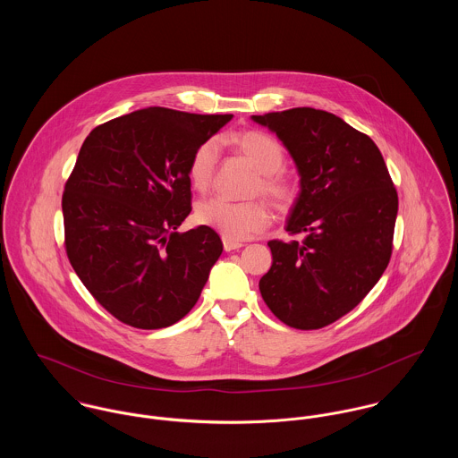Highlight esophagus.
I'll use <instances>...</instances> for the list:
<instances>
[{
    "label": "esophagus",
    "instance_id": "esophagus-1",
    "mask_svg": "<svg viewBox=\"0 0 458 458\" xmlns=\"http://www.w3.org/2000/svg\"><path fill=\"white\" fill-rule=\"evenodd\" d=\"M222 242H224V250H225V252L238 250V249H242V247H243V243H242V242H234V240H229V238H224Z\"/></svg>",
    "mask_w": 458,
    "mask_h": 458
}]
</instances>
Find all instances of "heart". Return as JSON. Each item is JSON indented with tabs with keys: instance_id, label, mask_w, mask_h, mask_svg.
<instances>
[{
	"instance_id": "obj_1",
	"label": "heart",
	"mask_w": 458,
	"mask_h": 458,
	"mask_svg": "<svg viewBox=\"0 0 458 458\" xmlns=\"http://www.w3.org/2000/svg\"><path fill=\"white\" fill-rule=\"evenodd\" d=\"M229 140L261 173L258 191L276 208H289L296 189L280 173L285 162L284 146L273 135L261 131H240ZM216 155L218 146L209 139L197 148L189 162V180L199 192L206 191L213 180ZM196 218L199 224L218 231L224 238L243 240L269 224V209L261 200L233 202L224 197H211L197 206Z\"/></svg>"
}]
</instances>
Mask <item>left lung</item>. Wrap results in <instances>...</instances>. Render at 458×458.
<instances>
[{
  "label": "left lung",
  "instance_id": "8db88e82",
  "mask_svg": "<svg viewBox=\"0 0 458 458\" xmlns=\"http://www.w3.org/2000/svg\"><path fill=\"white\" fill-rule=\"evenodd\" d=\"M275 131L298 174L285 231L271 240L259 280L267 309L287 327L319 329L351 312L385 273L398 196L376 142L342 118L312 107L252 116Z\"/></svg>",
  "mask_w": 458,
  "mask_h": 458
}]
</instances>
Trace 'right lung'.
I'll return each mask as SVG.
<instances>
[{"instance_id":"add662e5","label":"right lung","mask_w":458,"mask_h":458,"mask_svg":"<svg viewBox=\"0 0 458 458\" xmlns=\"http://www.w3.org/2000/svg\"><path fill=\"white\" fill-rule=\"evenodd\" d=\"M233 114L148 107L89 131L62 199L68 261L118 321L167 327L196 305L220 236L176 229L192 211L189 162Z\"/></svg>"}]
</instances>
